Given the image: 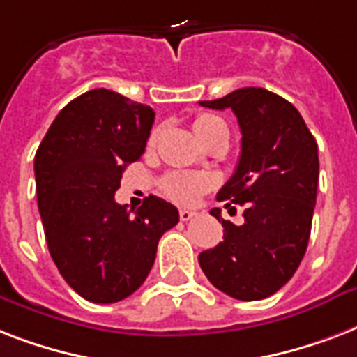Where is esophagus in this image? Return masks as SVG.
I'll return each mask as SVG.
<instances>
[{"instance_id":"esophagus-1","label":"esophagus","mask_w":357,"mask_h":357,"mask_svg":"<svg viewBox=\"0 0 357 357\" xmlns=\"http://www.w3.org/2000/svg\"><path fill=\"white\" fill-rule=\"evenodd\" d=\"M196 215H198V213H196V211H189V209H181V211H179V218H181L183 222H189V220H192V218H195Z\"/></svg>"}]
</instances>
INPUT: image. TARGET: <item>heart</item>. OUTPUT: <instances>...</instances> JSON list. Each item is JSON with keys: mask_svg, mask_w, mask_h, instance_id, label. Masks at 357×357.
Listing matches in <instances>:
<instances>
[{"mask_svg": "<svg viewBox=\"0 0 357 357\" xmlns=\"http://www.w3.org/2000/svg\"><path fill=\"white\" fill-rule=\"evenodd\" d=\"M217 129H228V126L215 114H198L195 119V131L200 140H204L207 135H211ZM153 139H155V133L151 135V140ZM213 185H215V179L211 176L176 170L162 178L161 190L168 200L176 202L179 206H192L211 189Z\"/></svg>", "mask_w": 357, "mask_h": 357, "instance_id": "1", "label": "heart"}]
</instances>
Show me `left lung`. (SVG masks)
<instances>
[{
  "instance_id": "left-lung-1",
  "label": "left lung",
  "mask_w": 357,
  "mask_h": 357,
  "mask_svg": "<svg viewBox=\"0 0 357 357\" xmlns=\"http://www.w3.org/2000/svg\"><path fill=\"white\" fill-rule=\"evenodd\" d=\"M202 107L231 109L241 157L217 200L244 207V224L220 217L224 241L198 255L207 280L231 298L263 300L293 278L304 257L319 185L317 140L293 103L257 86L238 89Z\"/></svg>"
}]
</instances>
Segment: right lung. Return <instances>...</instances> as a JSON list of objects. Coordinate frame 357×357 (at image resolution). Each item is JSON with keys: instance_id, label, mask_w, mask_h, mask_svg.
<instances>
[{"instance_id": "1", "label": "right lung", "mask_w": 357, "mask_h": 357, "mask_svg": "<svg viewBox=\"0 0 357 357\" xmlns=\"http://www.w3.org/2000/svg\"><path fill=\"white\" fill-rule=\"evenodd\" d=\"M153 119L148 105L94 89L57 114L36 150V198L52 259L94 304L133 294L161 235L179 222L178 209L153 195L133 213L114 202L126 167L144 153Z\"/></svg>"}]
</instances>
